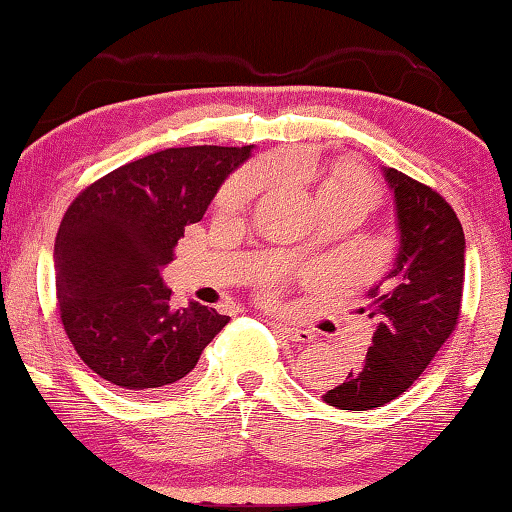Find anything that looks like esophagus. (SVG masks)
Listing matches in <instances>:
<instances>
[{"instance_id": "34e87169", "label": "esophagus", "mask_w": 512, "mask_h": 512, "mask_svg": "<svg viewBox=\"0 0 512 512\" xmlns=\"http://www.w3.org/2000/svg\"><path fill=\"white\" fill-rule=\"evenodd\" d=\"M273 329L275 332H280L284 339H289V341H296V343H311L314 341V334L309 332V329H305V327H296V325H287V323H280V320H273Z\"/></svg>"}]
</instances>
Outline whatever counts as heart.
I'll return each instance as SVG.
<instances>
[{
	"instance_id": "b5f03b06",
	"label": "heart",
	"mask_w": 512,
	"mask_h": 512,
	"mask_svg": "<svg viewBox=\"0 0 512 512\" xmlns=\"http://www.w3.org/2000/svg\"><path fill=\"white\" fill-rule=\"evenodd\" d=\"M257 189L255 178L250 173H241L235 180H230L225 189L221 192L219 203L225 212H235L239 207H244L250 198H253ZM320 192H334V194H345L361 198L363 203L372 207L377 203V189L370 183V178L359 169H343L334 173L332 178H327Z\"/></svg>"
}]
</instances>
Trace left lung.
Listing matches in <instances>:
<instances>
[{
    "mask_svg": "<svg viewBox=\"0 0 512 512\" xmlns=\"http://www.w3.org/2000/svg\"><path fill=\"white\" fill-rule=\"evenodd\" d=\"M393 192L400 246L393 268L368 289L359 314L372 343L343 384L323 395L343 411H368L400 397L454 332L465 280V235L443 196L402 171L381 167Z\"/></svg>",
    "mask_w": 512,
    "mask_h": 512,
    "instance_id": "obj_1",
    "label": "left lung"
}]
</instances>
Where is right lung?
I'll list each match as a JSON object with an SVG mask.
<instances>
[{"label": "right lung", "mask_w": 512, "mask_h": 512, "mask_svg": "<svg viewBox=\"0 0 512 512\" xmlns=\"http://www.w3.org/2000/svg\"><path fill=\"white\" fill-rule=\"evenodd\" d=\"M250 146H185L99 178L67 207L54 268L63 327L85 366L126 391L176 384L228 325L201 302L176 309L162 268Z\"/></svg>", "instance_id": "add662e5"}]
</instances>
